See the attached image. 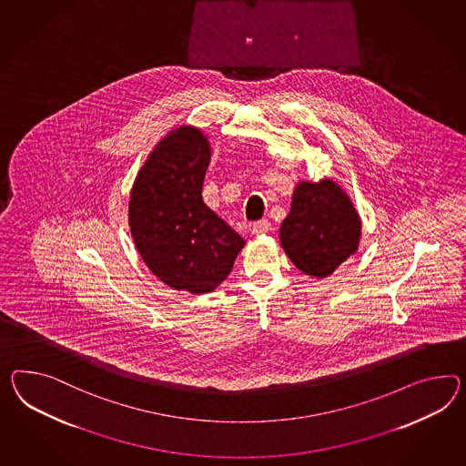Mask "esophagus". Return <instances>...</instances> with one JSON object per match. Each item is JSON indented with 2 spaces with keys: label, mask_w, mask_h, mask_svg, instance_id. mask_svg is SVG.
I'll use <instances>...</instances> for the list:
<instances>
[{
  "label": "esophagus",
  "mask_w": 466,
  "mask_h": 466,
  "mask_svg": "<svg viewBox=\"0 0 466 466\" xmlns=\"http://www.w3.org/2000/svg\"><path fill=\"white\" fill-rule=\"evenodd\" d=\"M270 229V223L267 221V219H263V221H258V223H255L253 227H251V233L253 235H263V233H267Z\"/></svg>",
  "instance_id": "obj_1"
}]
</instances>
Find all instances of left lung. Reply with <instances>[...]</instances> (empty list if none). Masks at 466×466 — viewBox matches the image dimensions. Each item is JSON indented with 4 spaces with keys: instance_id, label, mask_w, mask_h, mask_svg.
I'll return each mask as SVG.
<instances>
[{
    "instance_id": "1",
    "label": "left lung",
    "mask_w": 466,
    "mask_h": 466,
    "mask_svg": "<svg viewBox=\"0 0 466 466\" xmlns=\"http://www.w3.org/2000/svg\"><path fill=\"white\" fill-rule=\"evenodd\" d=\"M280 245L300 272L324 279L359 250L361 221L334 180L299 182L279 231Z\"/></svg>"
}]
</instances>
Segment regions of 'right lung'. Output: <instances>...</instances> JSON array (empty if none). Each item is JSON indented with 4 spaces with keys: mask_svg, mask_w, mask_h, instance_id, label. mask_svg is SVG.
<instances>
[{
    "mask_svg": "<svg viewBox=\"0 0 466 466\" xmlns=\"http://www.w3.org/2000/svg\"><path fill=\"white\" fill-rule=\"evenodd\" d=\"M208 137L182 125L152 150L133 184L128 223L135 247L166 286L191 294L227 279L245 239L203 201Z\"/></svg>",
    "mask_w": 466,
    "mask_h": 466,
    "instance_id": "1",
    "label": "right lung"
}]
</instances>
